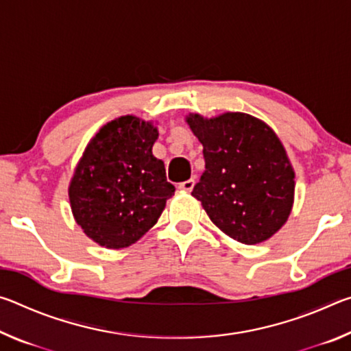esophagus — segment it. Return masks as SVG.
<instances>
[{
	"mask_svg": "<svg viewBox=\"0 0 351 351\" xmlns=\"http://www.w3.org/2000/svg\"><path fill=\"white\" fill-rule=\"evenodd\" d=\"M193 186H195V181L193 180H187V181L180 182V186H178V187H180L181 190H184V192H192Z\"/></svg>",
	"mask_w": 351,
	"mask_h": 351,
	"instance_id": "1",
	"label": "esophagus"
}]
</instances>
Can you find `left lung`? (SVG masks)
I'll return each mask as SVG.
<instances>
[{
	"label": "left lung",
	"mask_w": 351,
	"mask_h": 351,
	"mask_svg": "<svg viewBox=\"0 0 351 351\" xmlns=\"http://www.w3.org/2000/svg\"><path fill=\"white\" fill-rule=\"evenodd\" d=\"M206 170L192 195L212 223L243 245L269 240L294 204V169L268 123L246 112L203 117L190 112Z\"/></svg>",
	"instance_id": "obj_1"
}]
</instances>
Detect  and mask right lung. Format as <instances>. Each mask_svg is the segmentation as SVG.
<instances>
[{
    "label": "right lung",
    "mask_w": 351,
    "mask_h": 351,
    "mask_svg": "<svg viewBox=\"0 0 351 351\" xmlns=\"http://www.w3.org/2000/svg\"><path fill=\"white\" fill-rule=\"evenodd\" d=\"M158 127L121 116L88 142L68 195L75 223L93 241L122 249L138 241L175 195L161 159L153 156Z\"/></svg>",
    "instance_id": "right-lung-1"
}]
</instances>
